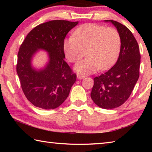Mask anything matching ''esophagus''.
Returning a JSON list of instances; mask_svg holds the SVG:
<instances>
[{"mask_svg":"<svg viewBox=\"0 0 152 152\" xmlns=\"http://www.w3.org/2000/svg\"><path fill=\"white\" fill-rule=\"evenodd\" d=\"M84 77H85V76L82 75V74H77V78H78V79H82L84 78Z\"/></svg>","mask_w":152,"mask_h":152,"instance_id":"esophagus-1","label":"esophagus"}]
</instances>
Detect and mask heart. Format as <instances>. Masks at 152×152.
<instances>
[{"instance_id":"obj_1","label":"heart","mask_w":152,"mask_h":152,"mask_svg":"<svg viewBox=\"0 0 152 152\" xmlns=\"http://www.w3.org/2000/svg\"><path fill=\"white\" fill-rule=\"evenodd\" d=\"M73 36L64 39V50L71 62H77L86 55L75 66L78 73L91 74L98 68L107 70L116 61L121 48V37L116 29L87 23L80 26Z\"/></svg>"}]
</instances>
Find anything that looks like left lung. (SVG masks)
I'll return each mask as SVG.
<instances>
[{"mask_svg":"<svg viewBox=\"0 0 152 152\" xmlns=\"http://www.w3.org/2000/svg\"><path fill=\"white\" fill-rule=\"evenodd\" d=\"M111 22L121 37V50L116 64L109 70L94 78L91 94L92 101L99 107L113 109L127 101L140 76V48L132 31L120 23Z\"/></svg>","mask_w":152,"mask_h":152,"instance_id":"left-lung-1","label":"left lung"}]
</instances>
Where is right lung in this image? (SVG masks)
<instances>
[{"label":"right lung","instance_id":"obj_1","mask_svg":"<svg viewBox=\"0 0 152 152\" xmlns=\"http://www.w3.org/2000/svg\"><path fill=\"white\" fill-rule=\"evenodd\" d=\"M78 22L53 20L31 31L18 52L17 72L23 92L34 106L53 109L68 96L76 74L65 61L64 41ZM39 49L47 51L49 61L45 69L37 71L31 66L33 55Z\"/></svg>","mask_w":152,"mask_h":152}]
</instances>
